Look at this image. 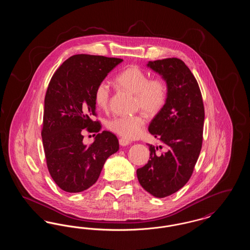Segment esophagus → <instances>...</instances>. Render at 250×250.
Wrapping results in <instances>:
<instances>
[{"mask_svg":"<svg viewBox=\"0 0 250 250\" xmlns=\"http://www.w3.org/2000/svg\"><path fill=\"white\" fill-rule=\"evenodd\" d=\"M130 143L129 141H127V140H125V139H120L119 140V144L121 146H126V145H128Z\"/></svg>","mask_w":250,"mask_h":250,"instance_id":"esophagus-1","label":"esophagus"}]
</instances>
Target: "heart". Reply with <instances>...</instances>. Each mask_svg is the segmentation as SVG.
Segmentation results:
<instances>
[{
    "label": "heart",
    "instance_id": "1",
    "mask_svg": "<svg viewBox=\"0 0 250 250\" xmlns=\"http://www.w3.org/2000/svg\"><path fill=\"white\" fill-rule=\"evenodd\" d=\"M121 87L136 95L137 106L148 115H155L163 107L167 98V85L161 79L150 80L148 75L137 65H131L116 78ZM110 95L107 81L99 83L95 91V103L100 109H106ZM145 118L133 116H115L107 122V127L125 140L138 139L144 130Z\"/></svg>",
    "mask_w": 250,
    "mask_h": 250
}]
</instances>
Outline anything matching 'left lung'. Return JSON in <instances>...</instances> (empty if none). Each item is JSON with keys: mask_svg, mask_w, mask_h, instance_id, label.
<instances>
[{"mask_svg": "<svg viewBox=\"0 0 250 250\" xmlns=\"http://www.w3.org/2000/svg\"><path fill=\"white\" fill-rule=\"evenodd\" d=\"M147 67L165 81L167 98L148 127L161 145L149 144L150 160L137 169V176L145 190L165 198L181 189L192 175L202 150L204 107L199 84L182 60L150 61ZM162 146L166 152L156 154Z\"/></svg>", "mask_w": 250, "mask_h": 250, "instance_id": "1", "label": "left lung"}]
</instances>
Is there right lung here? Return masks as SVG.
<instances>
[{"label":"right lung","instance_id":"right-lung-1","mask_svg":"<svg viewBox=\"0 0 250 250\" xmlns=\"http://www.w3.org/2000/svg\"><path fill=\"white\" fill-rule=\"evenodd\" d=\"M123 60L78 54L54 73L45 96L42 142L50 176L61 189L78 193L92 187L108 156L119 150L115 135L103 131L87 146L83 129L99 132L95 91Z\"/></svg>","mask_w":250,"mask_h":250}]
</instances>
